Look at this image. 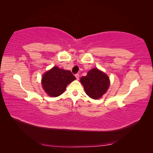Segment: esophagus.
I'll return each mask as SVG.
<instances>
[{"label": "esophagus", "mask_w": 153, "mask_h": 153, "mask_svg": "<svg viewBox=\"0 0 153 153\" xmlns=\"http://www.w3.org/2000/svg\"><path fill=\"white\" fill-rule=\"evenodd\" d=\"M75 77H76V80L79 79V74H76V75H75Z\"/></svg>", "instance_id": "1"}]
</instances>
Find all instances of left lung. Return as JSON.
<instances>
[{
    "label": "left lung",
    "instance_id": "8db88e82",
    "mask_svg": "<svg viewBox=\"0 0 153 153\" xmlns=\"http://www.w3.org/2000/svg\"><path fill=\"white\" fill-rule=\"evenodd\" d=\"M80 82L84 87L85 93L94 100L100 98L110 86L108 76L98 68L92 69L85 76L80 78Z\"/></svg>",
    "mask_w": 153,
    "mask_h": 153
}]
</instances>
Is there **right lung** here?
Segmentation results:
<instances>
[{"label":"right lung","instance_id":"right-lung-1","mask_svg":"<svg viewBox=\"0 0 153 153\" xmlns=\"http://www.w3.org/2000/svg\"><path fill=\"white\" fill-rule=\"evenodd\" d=\"M76 79L70 71L54 66L43 75L41 84L44 91L51 97H57L65 91L67 85Z\"/></svg>","mask_w":153,"mask_h":153}]
</instances>
